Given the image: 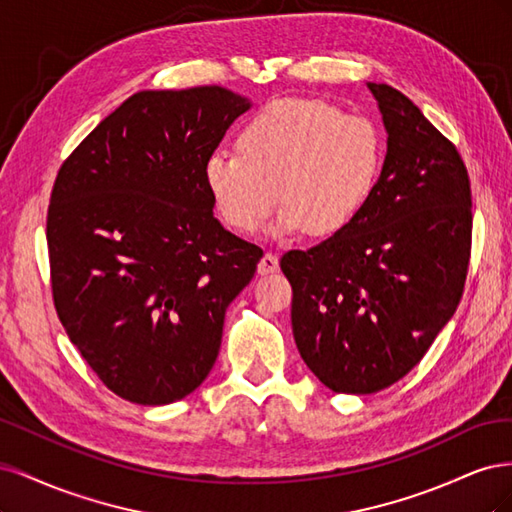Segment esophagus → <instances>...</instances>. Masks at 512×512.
I'll return each instance as SVG.
<instances>
[{
	"label": "esophagus",
	"mask_w": 512,
	"mask_h": 512,
	"mask_svg": "<svg viewBox=\"0 0 512 512\" xmlns=\"http://www.w3.org/2000/svg\"><path fill=\"white\" fill-rule=\"evenodd\" d=\"M277 269H280V258H277L275 254L267 252L265 256L260 258V262H258V273H260V275H269V273H275Z\"/></svg>",
	"instance_id": "esophagus-1"
}]
</instances>
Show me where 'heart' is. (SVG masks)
Here are the masks:
<instances>
[{
	"label": "heart",
	"mask_w": 512,
	"mask_h": 512,
	"mask_svg": "<svg viewBox=\"0 0 512 512\" xmlns=\"http://www.w3.org/2000/svg\"><path fill=\"white\" fill-rule=\"evenodd\" d=\"M237 151H215L203 177L220 218L237 232H254L277 207L282 237L307 228L314 237L348 230L374 198L386 145L374 121L344 115L316 98L265 104L237 134Z\"/></svg>",
	"instance_id": "obj_1"
}]
</instances>
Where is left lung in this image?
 Returning a JSON list of instances; mask_svg holds the SVG:
<instances>
[{
	"instance_id": "obj_1",
	"label": "left lung",
	"mask_w": 512,
	"mask_h": 512,
	"mask_svg": "<svg viewBox=\"0 0 512 512\" xmlns=\"http://www.w3.org/2000/svg\"><path fill=\"white\" fill-rule=\"evenodd\" d=\"M367 87L389 134L376 194L348 230L280 262L305 365L350 395L378 393L421 363L459 305L472 247L459 151L401 91Z\"/></svg>"
}]
</instances>
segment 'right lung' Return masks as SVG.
Instances as JSON below:
<instances>
[{"instance_id":"1","label":"right lung","mask_w":512,"mask_h":512,"mask_svg":"<svg viewBox=\"0 0 512 512\" xmlns=\"http://www.w3.org/2000/svg\"><path fill=\"white\" fill-rule=\"evenodd\" d=\"M250 100L138 91L61 164L46 215L57 316L106 389L141 406L196 391L262 250L213 218L203 168Z\"/></svg>"}]
</instances>
